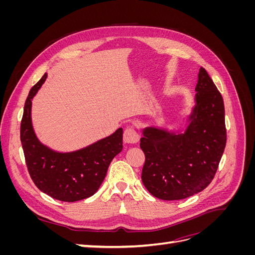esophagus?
Wrapping results in <instances>:
<instances>
[{
  "label": "esophagus",
  "mask_w": 255,
  "mask_h": 255,
  "mask_svg": "<svg viewBox=\"0 0 255 255\" xmlns=\"http://www.w3.org/2000/svg\"><path fill=\"white\" fill-rule=\"evenodd\" d=\"M139 140V135L136 132V130L132 128H128L125 129V133H123V141L126 143L134 144L137 143Z\"/></svg>",
  "instance_id": "esophagus-1"
}]
</instances>
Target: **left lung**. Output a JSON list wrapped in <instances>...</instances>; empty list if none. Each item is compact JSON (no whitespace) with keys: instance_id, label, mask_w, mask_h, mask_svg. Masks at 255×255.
Here are the masks:
<instances>
[{"instance_id":"8db88e82","label":"left lung","mask_w":255,"mask_h":255,"mask_svg":"<svg viewBox=\"0 0 255 255\" xmlns=\"http://www.w3.org/2000/svg\"><path fill=\"white\" fill-rule=\"evenodd\" d=\"M196 91V106L182 134L149 127L140 138L142 183L161 200L186 199L205 189L226 148L225 104L204 68H200Z\"/></svg>"}]
</instances>
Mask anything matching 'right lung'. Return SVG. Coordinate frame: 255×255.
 <instances>
[{
  "mask_svg": "<svg viewBox=\"0 0 255 255\" xmlns=\"http://www.w3.org/2000/svg\"><path fill=\"white\" fill-rule=\"evenodd\" d=\"M47 73L29 90L21 120L20 139L30 179L44 194L65 202L91 197L101 186L113 158L122 151V128L86 148L58 153L42 144L34 133L30 118L32 99Z\"/></svg>",
  "mask_w": 255,
  "mask_h": 255,
  "instance_id": "add662e5",
  "label": "right lung"
}]
</instances>
